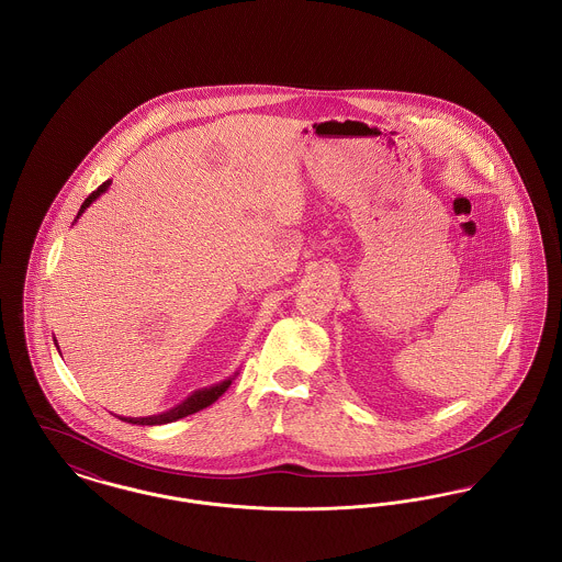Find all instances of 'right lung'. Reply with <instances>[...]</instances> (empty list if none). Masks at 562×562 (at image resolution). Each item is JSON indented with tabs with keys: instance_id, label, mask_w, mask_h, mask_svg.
I'll use <instances>...</instances> for the list:
<instances>
[{
	"instance_id": "1",
	"label": "right lung",
	"mask_w": 562,
	"mask_h": 562,
	"mask_svg": "<svg viewBox=\"0 0 562 562\" xmlns=\"http://www.w3.org/2000/svg\"><path fill=\"white\" fill-rule=\"evenodd\" d=\"M109 186H111V181H105L103 186H99L97 191H92V193L83 200L80 213H78V218H80L81 213H83L101 193L108 191ZM54 346H56V344H54ZM234 376H236V374L227 376L225 381H221V383H216V385H211V387H202V390L191 392L186 401L181 402V404H177L175 408L166 411V413H160V415H149V417H120V419L126 422V424H134V426H161V424H170V422L183 419V417H188V415H193V413H198V411L211 406L221 394H225V390L232 385Z\"/></svg>"
}]
</instances>
